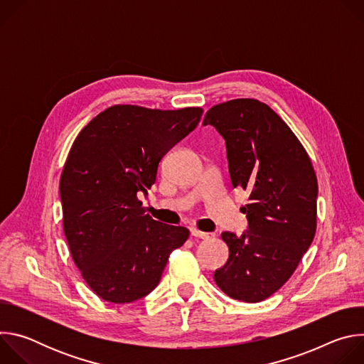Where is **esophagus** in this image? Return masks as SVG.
Here are the masks:
<instances>
[{
  "label": "esophagus",
  "instance_id": "1",
  "mask_svg": "<svg viewBox=\"0 0 364 364\" xmlns=\"http://www.w3.org/2000/svg\"><path fill=\"white\" fill-rule=\"evenodd\" d=\"M191 236L198 237V239H209V237H212V233H205V232H200L197 229H191Z\"/></svg>",
  "mask_w": 364,
  "mask_h": 364
}]
</instances>
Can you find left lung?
<instances>
[{
    "label": "left lung",
    "instance_id": "1",
    "mask_svg": "<svg viewBox=\"0 0 364 364\" xmlns=\"http://www.w3.org/2000/svg\"><path fill=\"white\" fill-rule=\"evenodd\" d=\"M203 125L225 138L232 186L247 190V230L223 232L228 262L215 282L230 298L259 302L294 274L316 236L317 177L306 151L265 103L235 99L210 108Z\"/></svg>",
    "mask_w": 364,
    "mask_h": 364
}]
</instances>
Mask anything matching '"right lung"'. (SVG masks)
<instances>
[{
  "label": "right lung",
  "instance_id": "obj_1",
  "mask_svg": "<svg viewBox=\"0 0 364 364\" xmlns=\"http://www.w3.org/2000/svg\"><path fill=\"white\" fill-rule=\"evenodd\" d=\"M201 114L115 105L75 139L60 177L63 230L83 279L102 299L125 304L148 295L170 253L187 240L188 229L145 215L138 193L151 188L161 159Z\"/></svg>",
  "mask_w": 364,
  "mask_h": 364
}]
</instances>
